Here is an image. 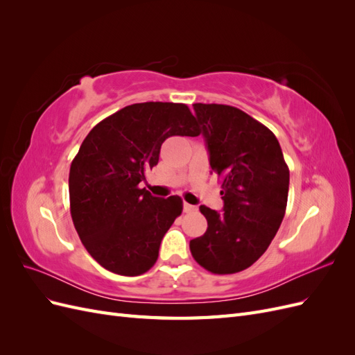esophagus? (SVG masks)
Masks as SVG:
<instances>
[{"mask_svg":"<svg viewBox=\"0 0 355 355\" xmlns=\"http://www.w3.org/2000/svg\"><path fill=\"white\" fill-rule=\"evenodd\" d=\"M184 211L185 213H194V211H197V206H192V204L185 202L184 204Z\"/></svg>","mask_w":355,"mask_h":355,"instance_id":"obj_1","label":"esophagus"}]
</instances>
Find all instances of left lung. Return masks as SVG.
<instances>
[{
    "label": "left lung",
    "instance_id": "obj_1",
    "mask_svg": "<svg viewBox=\"0 0 355 355\" xmlns=\"http://www.w3.org/2000/svg\"><path fill=\"white\" fill-rule=\"evenodd\" d=\"M210 155L222 178L223 211L206 206L207 231L189 241L194 259L213 274H235L265 253L283 222L288 167L275 135L230 105L194 103Z\"/></svg>",
    "mask_w": 355,
    "mask_h": 355
}]
</instances>
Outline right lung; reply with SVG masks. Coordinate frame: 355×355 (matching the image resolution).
I'll return each mask as SVG.
<instances>
[{
  "label": "right lung",
  "instance_id": "1",
  "mask_svg": "<svg viewBox=\"0 0 355 355\" xmlns=\"http://www.w3.org/2000/svg\"><path fill=\"white\" fill-rule=\"evenodd\" d=\"M185 103H133L96 124L69 170L73 227L93 259L111 272L135 277L151 270L164 234L184 204L141 188L170 136H198Z\"/></svg>",
  "mask_w": 355,
  "mask_h": 355
}]
</instances>
